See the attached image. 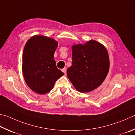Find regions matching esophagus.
Wrapping results in <instances>:
<instances>
[{
	"instance_id": "esophagus-1",
	"label": "esophagus",
	"mask_w": 135,
	"mask_h": 135,
	"mask_svg": "<svg viewBox=\"0 0 135 135\" xmlns=\"http://www.w3.org/2000/svg\"><path fill=\"white\" fill-rule=\"evenodd\" d=\"M62 71L64 73H65V74H66V72H67V68L64 67V68H62Z\"/></svg>"
}]
</instances>
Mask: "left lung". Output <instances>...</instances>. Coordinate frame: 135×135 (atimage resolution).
I'll list each match as a JSON object with an SVG mask.
<instances>
[{
  "instance_id": "8db88e82",
  "label": "left lung",
  "mask_w": 135,
  "mask_h": 135,
  "mask_svg": "<svg viewBox=\"0 0 135 135\" xmlns=\"http://www.w3.org/2000/svg\"><path fill=\"white\" fill-rule=\"evenodd\" d=\"M71 48L73 62L67 70L68 79L80 92L96 89L103 83L109 71L107 49L95 40L75 44Z\"/></svg>"
}]
</instances>
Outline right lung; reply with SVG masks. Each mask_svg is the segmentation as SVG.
Instances as JSON below:
<instances>
[{
    "mask_svg": "<svg viewBox=\"0 0 135 135\" xmlns=\"http://www.w3.org/2000/svg\"><path fill=\"white\" fill-rule=\"evenodd\" d=\"M58 42L41 35H33L24 46L22 70L27 85L38 94H45L53 89L64 73L53 59Z\"/></svg>",
    "mask_w": 135,
    "mask_h": 135,
    "instance_id": "obj_1",
    "label": "right lung"
}]
</instances>
